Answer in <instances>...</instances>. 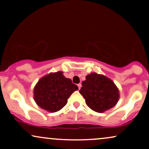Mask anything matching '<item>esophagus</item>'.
<instances>
[{"instance_id":"esophagus-1","label":"esophagus","mask_w":149,"mask_h":149,"mask_svg":"<svg viewBox=\"0 0 149 149\" xmlns=\"http://www.w3.org/2000/svg\"><path fill=\"white\" fill-rule=\"evenodd\" d=\"M78 85V87H79V89H81V86H82V85H81V83H79V84H78V85Z\"/></svg>"}]
</instances>
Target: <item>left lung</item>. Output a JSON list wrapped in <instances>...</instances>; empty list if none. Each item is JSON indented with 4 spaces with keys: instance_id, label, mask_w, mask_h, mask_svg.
Returning a JSON list of instances; mask_svg holds the SVG:
<instances>
[{
    "instance_id": "1",
    "label": "left lung",
    "mask_w": 149,
    "mask_h": 149,
    "mask_svg": "<svg viewBox=\"0 0 149 149\" xmlns=\"http://www.w3.org/2000/svg\"><path fill=\"white\" fill-rule=\"evenodd\" d=\"M79 93L85 98L86 104L97 113L115 107L119 98V89L113 81L95 72L86 76Z\"/></svg>"
}]
</instances>
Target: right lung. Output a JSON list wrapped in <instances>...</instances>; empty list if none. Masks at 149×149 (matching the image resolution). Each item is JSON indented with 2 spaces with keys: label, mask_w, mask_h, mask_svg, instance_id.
I'll list each match as a JSON object with an SVG mask.
<instances>
[{
  "label": "right lung",
  "mask_w": 149,
  "mask_h": 149,
  "mask_svg": "<svg viewBox=\"0 0 149 149\" xmlns=\"http://www.w3.org/2000/svg\"><path fill=\"white\" fill-rule=\"evenodd\" d=\"M76 90L77 85L59 71L38 81L34 89V100L41 109L55 113L66 104L68 97Z\"/></svg>",
  "instance_id": "obj_1"
}]
</instances>
